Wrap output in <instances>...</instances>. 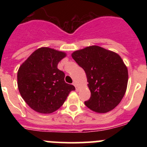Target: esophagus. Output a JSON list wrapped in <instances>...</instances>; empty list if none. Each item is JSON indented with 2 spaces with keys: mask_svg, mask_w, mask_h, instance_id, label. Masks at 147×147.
Returning <instances> with one entry per match:
<instances>
[{
  "mask_svg": "<svg viewBox=\"0 0 147 147\" xmlns=\"http://www.w3.org/2000/svg\"><path fill=\"white\" fill-rule=\"evenodd\" d=\"M73 85H74L75 86V88H76V90H78V89H79V87H78V85H76V82H74V83H73Z\"/></svg>",
  "mask_w": 147,
  "mask_h": 147,
  "instance_id": "34e87169",
  "label": "esophagus"
}]
</instances>
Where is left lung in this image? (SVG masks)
Listing matches in <instances>:
<instances>
[{
    "instance_id": "1",
    "label": "left lung",
    "mask_w": 147,
    "mask_h": 147,
    "mask_svg": "<svg viewBox=\"0 0 147 147\" xmlns=\"http://www.w3.org/2000/svg\"><path fill=\"white\" fill-rule=\"evenodd\" d=\"M71 56L88 79L91 95L85 105L99 113L113 110L124 97L128 82L127 67L120 56L98 45L76 51Z\"/></svg>"
}]
</instances>
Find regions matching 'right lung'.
Here are the masks:
<instances>
[{"label": "right lung", "instance_id": "add662e5", "mask_svg": "<svg viewBox=\"0 0 147 147\" xmlns=\"http://www.w3.org/2000/svg\"><path fill=\"white\" fill-rule=\"evenodd\" d=\"M66 56L47 47L37 49L20 66L18 86L22 98L36 112L49 114L63 105L74 85L65 82V74L57 68Z\"/></svg>", "mask_w": 147, "mask_h": 147}]
</instances>
